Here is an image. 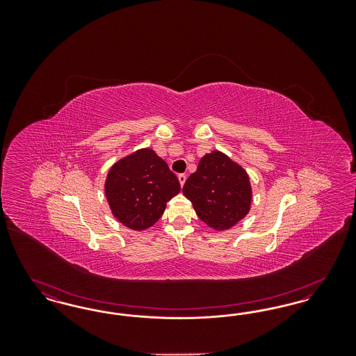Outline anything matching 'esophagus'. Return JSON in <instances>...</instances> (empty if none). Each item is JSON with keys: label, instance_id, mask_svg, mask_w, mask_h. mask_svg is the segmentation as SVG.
I'll return each instance as SVG.
<instances>
[{"label": "esophagus", "instance_id": "1", "mask_svg": "<svg viewBox=\"0 0 356 356\" xmlns=\"http://www.w3.org/2000/svg\"><path fill=\"white\" fill-rule=\"evenodd\" d=\"M186 175H179V181H180V186H184V183H186Z\"/></svg>", "mask_w": 356, "mask_h": 356}]
</instances>
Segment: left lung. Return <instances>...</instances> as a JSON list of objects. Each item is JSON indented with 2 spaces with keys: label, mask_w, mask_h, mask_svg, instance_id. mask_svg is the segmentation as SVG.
I'll use <instances>...</instances> for the list:
<instances>
[{
  "label": "left lung",
  "mask_w": 356,
  "mask_h": 356,
  "mask_svg": "<svg viewBox=\"0 0 356 356\" xmlns=\"http://www.w3.org/2000/svg\"><path fill=\"white\" fill-rule=\"evenodd\" d=\"M183 193L208 227L224 231L250 211V179L240 165L221 152L205 154L195 173L186 179Z\"/></svg>",
  "instance_id": "1"
}]
</instances>
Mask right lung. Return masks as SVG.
Returning <instances> with one entry per match:
<instances>
[{"label": "right lung", "mask_w": 356, "mask_h": 356, "mask_svg": "<svg viewBox=\"0 0 356 356\" xmlns=\"http://www.w3.org/2000/svg\"><path fill=\"white\" fill-rule=\"evenodd\" d=\"M179 192V179L152 149L121 159L109 170L105 183L112 213L135 231L152 227L164 213L167 202Z\"/></svg>", "instance_id": "add662e5"}]
</instances>
